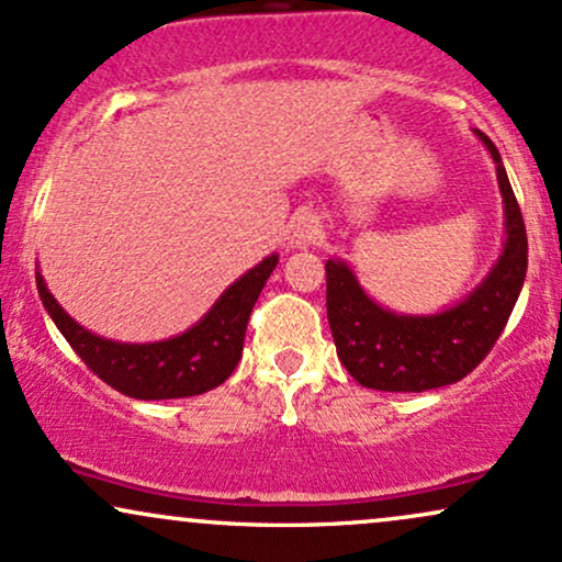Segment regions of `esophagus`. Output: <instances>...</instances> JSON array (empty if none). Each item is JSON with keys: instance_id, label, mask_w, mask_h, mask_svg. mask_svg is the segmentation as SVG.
<instances>
[{"instance_id": "obj_1", "label": "esophagus", "mask_w": 562, "mask_h": 562, "mask_svg": "<svg viewBox=\"0 0 562 562\" xmlns=\"http://www.w3.org/2000/svg\"><path fill=\"white\" fill-rule=\"evenodd\" d=\"M322 235V224L314 214H299L290 224V245L293 248H306V245L317 243Z\"/></svg>"}]
</instances>
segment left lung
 <instances>
[{
  "label": "left lung",
  "instance_id": "1",
  "mask_svg": "<svg viewBox=\"0 0 562 562\" xmlns=\"http://www.w3.org/2000/svg\"><path fill=\"white\" fill-rule=\"evenodd\" d=\"M473 132L496 166L505 243L492 269L465 299L434 314L393 312L367 293L351 263L338 256L325 263L327 322L338 359L364 389L423 393L462 380L492 351L524 290L528 267L524 216L499 150L481 128Z\"/></svg>",
  "mask_w": 562,
  "mask_h": 562
}]
</instances>
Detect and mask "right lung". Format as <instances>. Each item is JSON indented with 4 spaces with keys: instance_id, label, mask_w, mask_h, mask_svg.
I'll return each instance as SVG.
<instances>
[{
    "instance_id": "obj_1",
    "label": "right lung",
    "mask_w": 562,
    "mask_h": 562,
    "mask_svg": "<svg viewBox=\"0 0 562 562\" xmlns=\"http://www.w3.org/2000/svg\"><path fill=\"white\" fill-rule=\"evenodd\" d=\"M280 256H267L237 277L195 325L156 344H121L79 325L49 293L36 269V288L57 330L81 362L124 396L142 402L198 396L222 385L243 357L245 327Z\"/></svg>"
}]
</instances>
